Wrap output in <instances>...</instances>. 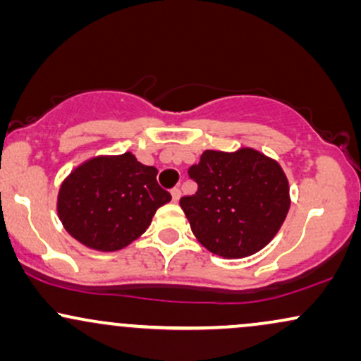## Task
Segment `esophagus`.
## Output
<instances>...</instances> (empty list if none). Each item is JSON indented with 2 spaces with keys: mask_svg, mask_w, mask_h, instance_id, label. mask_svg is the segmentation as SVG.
<instances>
[{
  "mask_svg": "<svg viewBox=\"0 0 361 361\" xmlns=\"http://www.w3.org/2000/svg\"><path fill=\"white\" fill-rule=\"evenodd\" d=\"M180 197H181L180 188H173V190H171V198H173V202L180 200Z\"/></svg>",
  "mask_w": 361,
  "mask_h": 361,
  "instance_id": "34e87169",
  "label": "esophagus"
}]
</instances>
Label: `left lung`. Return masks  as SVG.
<instances>
[{
	"label": "left lung",
	"mask_w": 361,
	"mask_h": 361,
	"mask_svg": "<svg viewBox=\"0 0 361 361\" xmlns=\"http://www.w3.org/2000/svg\"><path fill=\"white\" fill-rule=\"evenodd\" d=\"M188 175L198 190L181 198V210L197 241L224 259L246 258L263 250L287 217V176L275 159L256 149H209Z\"/></svg>",
	"instance_id": "8db88e82"
}]
</instances>
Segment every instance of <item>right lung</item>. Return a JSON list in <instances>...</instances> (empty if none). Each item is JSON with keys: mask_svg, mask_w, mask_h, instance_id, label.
I'll list each match as a JSON object with an SVG mask.
<instances>
[{"mask_svg": "<svg viewBox=\"0 0 361 361\" xmlns=\"http://www.w3.org/2000/svg\"><path fill=\"white\" fill-rule=\"evenodd\" d=\"M157 169L132 152L94 156L64 178L57 193L62 226L82 246L118 251L146 233L171 195L156 181Z\"/></svg>", "mask_w": 361, "mask_h": 361, "instance_id": "obj_1", "label": "right lung"}]
</instances>
